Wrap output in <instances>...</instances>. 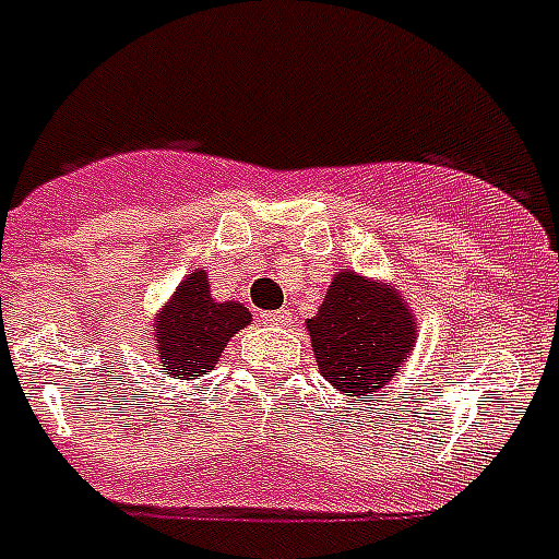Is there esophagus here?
I'll use <instances>...</instances> for the list:
<instances>
[{
	"mask_svg": "<svg viewBox=\"0 0 559 559\" xmlns=\"http://www.w3.org/2000/svg\"><path fill=\"white\" fill-rule=\"evenodd\" d=\"M261 321L266 326H287L293 321V312H287V309H272V312H261Z\"/></svg>",
	"mask_w": 559,
	"mask_h": 559,
	"instance_id": "obj_1",
	"label": "esophagus"
}]
</instances>
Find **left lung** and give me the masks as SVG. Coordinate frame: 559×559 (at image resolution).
<instances>
[{
    "mask_svg": "<svg viewBox=\"0 0 559 559\" xmlns=\"http://www.w3.org/2000/svg\"><path fill=\"white\" fill-rule=\"evenodd\" d=\"M321 374L349 397L369 395L392 374L415 344V318L397 293L358 272H341L316 318H307Z\"/></svg>",
    "mask_w": 559,
    "mask_h": 559,
    "instance_id": "8db88e82",
    "label": "left lung"
}]
</instances>
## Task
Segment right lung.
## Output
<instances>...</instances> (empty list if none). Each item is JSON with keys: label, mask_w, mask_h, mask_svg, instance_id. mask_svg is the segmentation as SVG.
I'll return each instance as SVG.
<instances>
[{"label": "right lung", "mask_w": 559, "mask_h": 559, "mask_svg": "<svg viewBox=\"0 0 559 559\" xmlns=\"http://www.w3.org/2000/svg\"><path fill=\"white\" fill-rule=\"evenodd\" d=\"M247 323V307L236 301H213L207 272H192L176 289L173 301L164 307L153 330L158 367L181 381L207 374L215 360L222 358L229 337Z\"/></svg>", "instance_id": "obj_1"}]
</instances>
